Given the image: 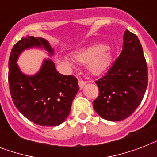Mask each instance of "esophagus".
<instances>
[{"instance_id":"obj_1","label":"esophagus","mask_w":157,"mask_h":157,"mask_svg":"<svg viewBox=\"0 0 157 157\" xmlns=\"http://www.w3.org/2000/svg\"><path fill=\"white\" fill-rule=\"evenodd\" d=\"M78 84H79V87H80V89H82L85 86V85L86 84V81H83V80H79L78 81Z\"/></svg>"}]
</instances>
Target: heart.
Wrapping results in <instances>:
<instances>
[{
	"label": "heart",
	"instance_id": "1",
	"mask_svg": "<svg viewBox=\"0 0 157 157\" xmlns=\"http://www.w3.org/2000/svg\"><path fill=\"white\" fill-rule=\"evenodd\" d=\"M72 59L80 64H86L89 71L93 74H98L109 66L112 55L109 50L101 44H95L82 48L71 54ZM59 63H68L62 59H57Z\"/></svg>",
	"mask_w": 157,
	"mask_h": 157
}]
</instances>
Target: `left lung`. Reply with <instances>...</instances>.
Returning a JSON list of instances; mask_svg holds the SVG:
<instances>
[{
  "label": "left lung",
  "instance_id": "obj_1",
  "mask_svg": "<svg viewBox=\"0 0 157 157\" xmlns=\"http://www.w3.org/2000/svg\"><path fill=\"white\" fill-rule=\"evenodd\" d=\"M95 83L98 96L93 107L102 118L120 121L136 110L146 92L148 72L143 47L135 34L124 32L121 53Z\"/></svg>",
  "mask_w": 157,
  "mask_h": 157
}]
</instances>
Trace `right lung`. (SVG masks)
<instances>
[{
  "mask_svg": "<svg viewBox=\"0 0 157 157\" xmlns=\"http://www.w3.org/2000/svg\"><path fill=\"white\" fill-rule=\"evenodd\" d=\"M42 46L53 55L54 50L43 38L23 37L13 45L9 59L10 92L17 109L27 119L41 126H57L70 113L79 90L77 79L59 73L50 59L44 60L40 71L33 76L23 74L16 63L24 50Z\"/></svg>",
  "mask_w": 157,
  "mask_h": 157,
  "instance_id": "right-lung-1",
  "label": "right lung"
}]
</instances>
